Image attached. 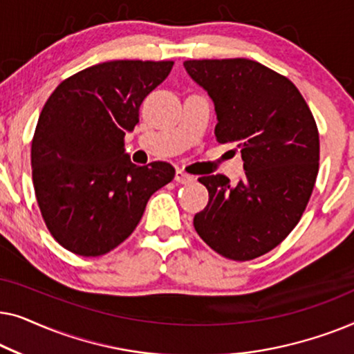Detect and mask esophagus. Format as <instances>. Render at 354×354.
I'll list each match as a JSON object with an SVG mask.
<instances>
[{"mask_svg":"<svg viewBox=\"0 0 354 354\" xmlns=\"http://www.w3.org/2000/svg\"><path fill=\"white\" fill-rule=\"evenodd\" d=\"M176 180L178 183H190V182L195 180V177L190 176V174H185L183 171H177L176 172Z\"/></svg>","mask_w":354,"mask_h":354,"instance_id":"1","label":"esophagus"}]
</instances>
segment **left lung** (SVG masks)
<instances>
[{
    "mask_svg": "<svg viewBox=\"0 0 354 354\" xmlns=\"http://www.w3.org/2000/svg\"><path fill=\"white\" fill-rule=\"evenodd\" d=\"M209 95L216 138L235 143L245 177H200L209 203L193 219L203 241L229 259L248 261L275 248L295 229L319 171V133L306 101L288 79L259 62L185 61Z\"/></svg>",
    "mask_w": 354,
    "mask_h": 354,
    "instance_id": "left-lung-1",
    "label": "left lung"
}]
</instances>
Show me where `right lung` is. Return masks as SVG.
Returning a JSON list of instances; mask_svg holds the SVG:
<instances>
[{
	"label": "right lung",
	"mask_w": 354,
	"mask_h": 354,
	"mask_svg": "<svg viewBox=\"0 0 354 354\" xmlns=\"http://www.w3.org/2000/svg\"><path fill=\"white\" fill-rule=\"evenodd\" d=\"M172 66H91L59 84L43 106L32 142V178L48 230L66 250L109 253L138 225L149 196L176 176L164 161L137 166L124 148L145 96Z\"/></svg>",
	"instance_id": "1"
}]
</instances>
